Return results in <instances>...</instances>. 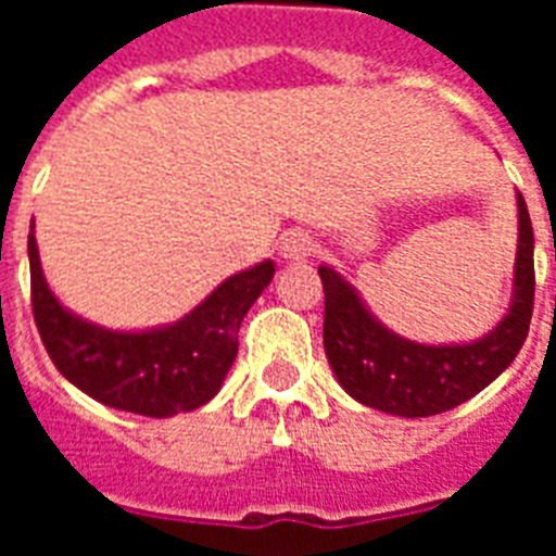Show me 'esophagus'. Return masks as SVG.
<instances>
[{
    "instance_id": "obj_1",
    "label": "esophagus",
    "mask_w": 556,
    "mask_h": 556,
    "mask_svg": "<svg viewBox=\"0 0 556 556\" xmlns=\"http://www.w3.org/2000/svg\"><path fill=\"white\" fill-rule=\"evenodd\" d=\"M314 250V242H312V236L303 233V230H287L281 239V258L283 262L289 264H301L306 262L308 255H312Z\"/></svg>"
}]
</instances>
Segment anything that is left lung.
I'll return each mask as SVG.
<instances>
[{"label": "left lung", "mask_w": 556, "mask_h": 556, "mask_svg": "<svg viewBox=\"0 0 556 556\" xmlns=\"http://www.w3.org/2000/svg\"><path fill=\"white\" fill-rule=\"evenodd\" d=\"M513 294L498 323L468 342H417L378 320L358 289L331 264L317 267L326 289L323 345L339 387L370 409L429 417L479 395L513 365L529 333L534 303V233L520 191Z\"/></svg>", "instance_id": "left-lung-1"}]
</instances>
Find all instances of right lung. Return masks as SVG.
<instances>
[{
	"instance_id": "1",
	"label": "right lung",
	"mask_w": 556,
	"mask_h": 556,
	"mask_svg": "<svg viewBox=\"0 0 556 556\" xmlns=\"http://www.w3.org/2000/svg\"><path fill=\"white\" fill-rule=\"evenodd\" d=\"M33 314L66 381L111 409L172 417L217 395L239 351V326L275 275L273 258L233 273L180 320L152 328H105L58 301L41 269L36 223L27 236Z\"/></svg>"
}]
</instances>
